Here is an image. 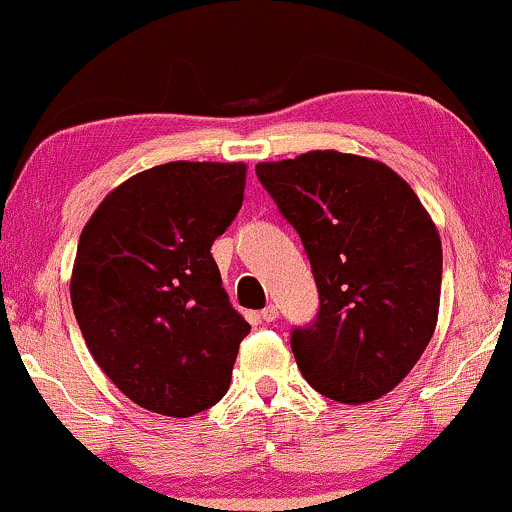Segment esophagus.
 Wrapping results in <instances>:
<instances>
[{"label":"esophagus","mask_w":512,"mask_h":512,"mask_svg":"<svg viewBox=\"0 0 512 512\" xmlns=\"http://www.w3.org/2000/svg\"><path fill=\"white\" fill-rule=\"evenodd\" d=\"M276 317H279V310H276V307L274 305H267V307H264V310L260 312V319H262V322H274V319Z\"/></svg>","instance_id":"34e87169"}]
</instances>
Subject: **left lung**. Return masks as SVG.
I'll list each match as a JSON object with an SVG mask.
<instances>
[{"mask_svg":"<svg viewBox=\"0 0 512 512\" xmlns=\"http://www.w3.org/2000/svg\"><path fill=\"white\" fill-rule=\"evenodd\" d=\"M298 231L319 291L315 322L291 348L312 389L360 405L389 393L432 341L441 238L408 183L374 159L315 150L257 164Z\"/></svg>","mask_w":512,"mask_h":512,"instance_id":"8db88e82","label":"left lung"}]
</instances>
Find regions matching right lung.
Wrapping results in <instances>:
<instances>
[{
  "label": "right lung",
  "mask_w": 512,
  "mask_h": 512,
  "mask_svg": "<svg viewBox=\"0 0 512 512\" xmlns=\"http://www.w3.org/2000/svg\"><path fill=\"white\" fill-rule=\"evenodd\" d=\"M243 190L245 164H159L114 188L80 233L73 315L102 372L140 408L190 417L229 391L250 324L209 248Z\"/></svg>",
  "instance_id": "right-lung-1"
}]
</instances>
